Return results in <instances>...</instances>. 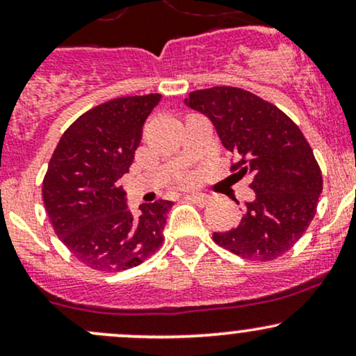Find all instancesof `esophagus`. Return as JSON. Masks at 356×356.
I'll list each match as a JSON object with an SVG mask.
<instances>
[{
  "instance_id": "esophagus-1",
  "label": "esophagus",
  "mask_w": 356,
  "mask_h": 356,
  "mask_svg": "<svg viewBox=\"0 0 356 356\" xmlns=\"http://www.w3.org/2000/svg\"><path fill=\"white\" fill-rule=\"evenodd\" d=\"M186 199L187 201L197 204V206H207V202L211 201V197L207 194H187Z\"/></svg>"
}]
</instances>
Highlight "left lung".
Here are the masks:
<instances>
[{
    "label": "left lung",
    "instance_id": "1",
    "mask_svg": "<svg viewBox=\"0 0 356 356\" xmlns=\"http://www.w3.org/2000/svg\"><path fill=\"white\" fill-rule=\"evenodd\" d=\"M186 105L211 118L238 159L231 172L248 175L254 191L238 226L214 232V243L251 261L283 256L308 229L323 191L321 169L300 127L276 105L236 87L195 90Z\"/></svg>",
    "mask_w": 356,
    "mask_h": 356
}]
</instances>
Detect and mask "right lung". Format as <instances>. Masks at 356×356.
<instances>
[{"label":"right lung","mask_w":356,"mask_h":356,"mask_svg":"<svg viewBox=\"0 0 356 356\" xmlns=\"http://www.w3.org/2000/svg\"><path fill=\"white\" fill-rule=\"evenodd\" d=\"M161 93L120 97L97 105L65 130L43 179V202L55 234L76 259L97 271L136 268L164 243L172 202L127 207L118 186L129 172L142 125Z\"/></svg>","instance_id":"add662e5"}]
</instances>
